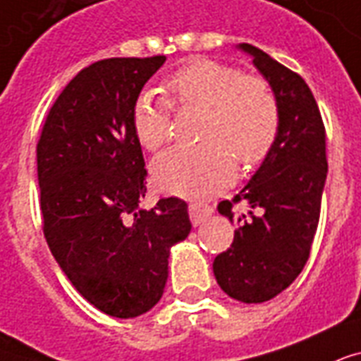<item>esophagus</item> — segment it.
I'll use <instances>...</instances> for the list:
<instances>
[{
	"mask_svg": "<svg viewBox=\"0 0 361 361\" xmlns=\"http://www.w3.org/2000/svg\"><path fill=\"white\" fill-rule=\"evenodd\" d=\"M188 212H190V220H192V224L200 226L201 222H203V220L211 216V214H212V207L201 205V203H190V205H188Z\"/></svg>",
	"mask_w": 361,
	"mask_h": 361,
	"instance_id": "esophagus-1",
	"label": "esophagus"
}]
</instances>
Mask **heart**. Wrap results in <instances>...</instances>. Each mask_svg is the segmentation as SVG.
Here are the masks:
<instances>
[{
	"instance_id": "b5f03b06",
	"label": "heart",
	"mask_w": 361,
	"mask_h": 361,
	"mask_svg": "<svg viewBox=\"0 0 361 361\" xmlns=\"http://www.w3.org/2000/svg\"><path fill=\"white\" fill-rule=\"evenodd\" d=\"M167 90L183 107L205 111L197 147H175L152 161V178L167 194L201 200L230 186L235 160L252 169L267 158L281 130V107L264 77L241 75L211 58H194L167 79ZM137 141L160 149L171 137V107L152 92L139 94L131 109Z\"/></svg>"
}]
</instances>
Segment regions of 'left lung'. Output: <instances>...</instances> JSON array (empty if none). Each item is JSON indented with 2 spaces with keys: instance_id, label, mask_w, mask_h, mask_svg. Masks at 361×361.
<instances>
[{
  "instance_id": "8db88e82",
  "label": "left lung",
  "mask_w": 361,
  "mask_h": 361,
  "mask_svg": "<svg viewBox=\"0 0 361 361\" xmlns=\"http://www.w3.org/2000/svg\"><path fill=\"white\" fill-rule=\"evenodd\" d=\"M269 82L281 107L275 147L248 184L219 203V212L239 222L233 243L212 262L216 282L243 303H264L286 290L305 267L320 219L328 175L326 128L311 88L264 50L243 43ZM235 202L249 211L237 217Z\"/></svg>"
}]
</instances>
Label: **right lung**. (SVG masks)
<instances>
[{
	"label": "right lung",
	"instance_id": "right-lung-1",
	"mask_svg": "<svg viewBox=\"0 0 361 361\" xmlns=\"http://www.w3.org/2000/svg\"><path fill=\"white\" fill-rule=\"evenodd\" d=\"M164 61L85 67L50 107L37 142L44 239L75 290L109 317H139L160 301L169 250L192 230L178 197L139 207L147 169L131 109Z\"/></svg>",
	"mask_w": 361,
	"mask_h": 361
}]
</instances>
